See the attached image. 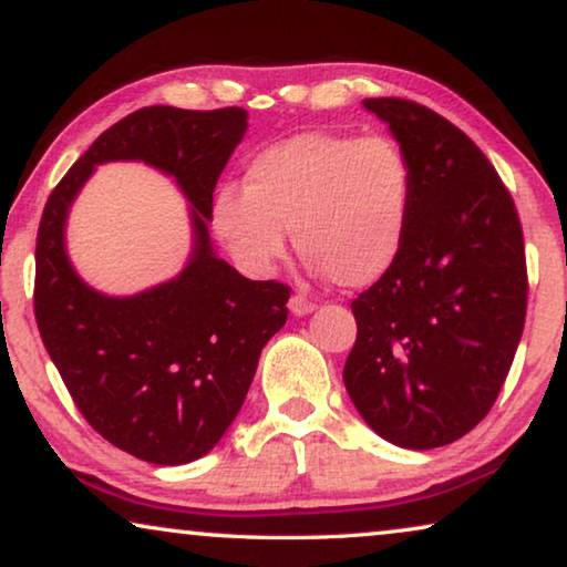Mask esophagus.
Wrapping results in <instances>:
<instances>
[{
    "mask_svg": "<svg viewBox=\"0 0 567 567\" xmlns=\"http://www.w3.org/2000/svg\"><path fill=\"white\" fill-rule=\"evenodd\" d=\"M289 309H291V315L303 317V315H311V311L317 309V303L307 297H301V293H297V297L289 299Z\"/></svg>",
    "mask_w": 567,
    "mask_h": 567,
    "instance_id": "obj_1",
    "label": "esophagus"
}]
</instances>
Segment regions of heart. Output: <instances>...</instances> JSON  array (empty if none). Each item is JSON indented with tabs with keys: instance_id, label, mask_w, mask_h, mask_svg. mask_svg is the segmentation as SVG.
<instances>
[{
	"instance_id": "heart-1",
	"label": "heart",
	"mask_w": 567,
	"mask_h": 567,
	"mask_svg": "<svg viewBox=\"0 0 567 567\" xmlns=\"http://www.w3.org/2000/svg\"><path fill=\"white\" fill-rule=\"evenodd\" d=\"M414 174L385 135L309 130L270 143L223 186L212 227L237 264L266 276L293 233L299 256L342 289H365L396 264L412 217Z\"/></svg>"
}]
</instances>
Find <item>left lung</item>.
<instances>
[{
	"mask_svg": "<svg viewBox=\"0 0 567 567\" xmlns=\"http://www.w3.org/2000/svg\"><path fill=\"white\" fill-rule=\"evenodd\" d=\"M414 174L396 264L352 301L358 338L342 381L383 440L432 450L491 412L527 317V260L514 199L481 147L426 106L363 100Z\"/></svg>",
	"mask_w": 567,
	"mask_h": 567,
	"instance_id": "obj_1",
	"label": "left lung"
}]
</instances>
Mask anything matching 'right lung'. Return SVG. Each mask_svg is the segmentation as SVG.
I'll use <instances>...</instances> for the list:
<instances>
[{
    "label": "right lung",
    "mask_w": 567,
    "mask_h": 567,
    "mask_svg": "<svg viewBox=\"0 0 567 567\" xmlns=\"http://www.w3.org/2000/svg\"><path fill=\"white\" fill-rule=\"evenodd\" d=\"M248 130L240 106H143L96 137L48 196L35 245V319L73 404L114 447L155 465L207 455L240 412L264 344L286 324L291 289L250 281L215 256L212 194ZM143 159L193 204L195 248L171 282L104 298L64 256V217L100 162Z\"/></svg>",
    "instance_id": "obj_1"
}]
</instances>
